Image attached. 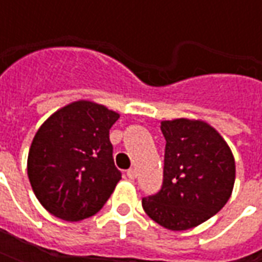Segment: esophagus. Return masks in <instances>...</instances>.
<instances>
[{
	"label": "esophagus",
	"instance_id": "34e87169",
	"mask_svg": "<svg viewBox=\"0 0 262 262\" xmlns=\"http://www.w3.org/2000/svg\"><path fill=\"white\" fill-rule=\"evenodd\" d=\"M126 176H127V178H129V180H135V178L137 177L136 170H135V168H130V170H127Z\"/></svg>",
	"mask_w": 262,
	"mask_h": 262
}]
</instances>
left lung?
Masks as SVG:
<instances>
[{
    "instance_id": "8db88e82",
    "label": "left lung",
    "mask_w": 262,
    "mask_h": 262,
    "mask_svg": "<svg viewBox=\"0 0 262 262\" xmlns=\"http://www.w3.org/2000/svg\"><path fill=\"white\" fill-rule=\"evenodd\" d=\"M161 132L163 185L143 198V209L168 230H188L210 219L229 201L236 178L234 157L223 137L201 120H164Z\"/></svg>"
}]
</instances>
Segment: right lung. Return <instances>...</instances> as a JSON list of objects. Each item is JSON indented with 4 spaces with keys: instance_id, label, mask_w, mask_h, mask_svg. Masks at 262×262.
I'll list each match as a JSON object with an SVG mask.
<instances>
[{
    "instance_id": "add662e5",
    "label": "right lung",
    "mask_w": 262,
    "mask_h": 262,
    "mask_svg": "<svg viewBox=\"0 0 262 262\" xmlns=\"http://www.w3.org/2000/svg\"><path fill=\"white\" fill-rule=\"evenodd\" d=\"M118 119L103 105L77 101L39 127L28 156V177L49 213L77 222L102 209L122 178L109 140Z\"/></svg>"
}]
</instances>
